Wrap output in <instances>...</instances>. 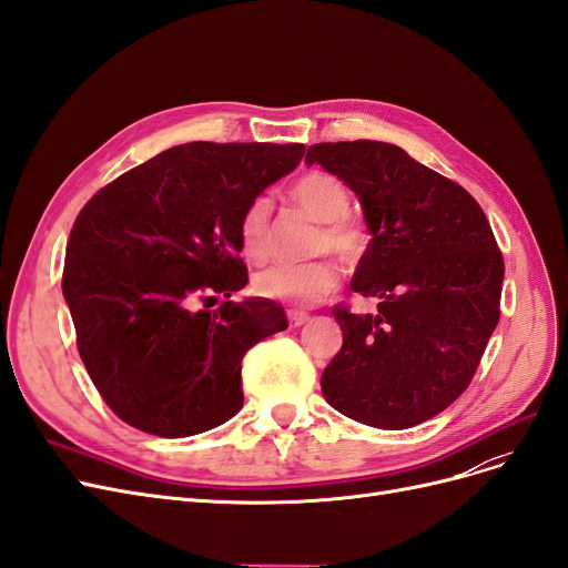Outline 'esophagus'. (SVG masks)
Returning a JSON list of instances; mask_svg holds the SVG:
<instances>
[{"label":"esophagus","mask_w":568,"mask_h":568,"mask_svg":"<svg viewBox=\"0 0 568 568\" xmlns=\"http://www.w3.org/2000/svg\"><path fill=\"white\" fill-rule=\"evenodd\" d=\"M287 321L292 327H302L308 321V313L306 311H297V308H290L287 311Z\"/></svg>","instance_id":"esophagus-1"}]
</instances>
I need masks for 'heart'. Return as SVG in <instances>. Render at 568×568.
<instances>
[{
	"label": "heart",
	"mask_w": 568,
	"mask_h": 568,
	"mask_svg": "<svg viewBox=\"0 0 568 568\" xmlns=\"http://www.w3.org/2000/svg\"><path fill=\"white\" fill-rule=\"evenodd\" d=\"M306 215L323 224L318 250H329L344 264H355L367 250V231L348 217L351 196L339 178L313 171L300 178L290 189ZM241 247L252 262H264L271 252V199L257 196L252 201L239 224ZM339 273L329 260H313L304 264H273L260 271L252 287L260 297L295 306L318 304L337 287Z\"/></svg>",
	"instance_id": "heart-1"
}]
</instances>
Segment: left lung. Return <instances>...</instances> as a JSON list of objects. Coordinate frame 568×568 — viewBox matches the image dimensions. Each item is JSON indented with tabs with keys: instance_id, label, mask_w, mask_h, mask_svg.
I'll list each match as a JSON object with an SVG mask.
<instances>
[{
	"instance_id": "obj_1",
	"label": "left lung",
	"mask_w": 568,
	"mask_h": 568,
	"mask_svg": "<svg viewBox=\"0 0 568 568\" xmlns=\"http://www.w3.org/2000/svg\"><path fill=\"white\" fill-rule=\"evenodd\" d=\"M363 205L369 245L353 292L376 313L334 308L344 344L325 367V400L353 422L403 430L464 393L498 325L503 255L464 186L388 142L311 144Z\"/></svg>"
}]
</instances>
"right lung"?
Listing matches in <instances>:
<instances>
[{
    "label": "right lung",
    "mask_w": 568,
    "mask_h": 568,
    "mask_svg": "<svg viewBox=\"0 0 568 568\" xmlns=\"http://www.w3.org/2000/svg\"><path fill=\"white\" fill-rule=\"evenodd\" d=\"M306 146L186 142L123 173L83 205L68 241L62 295L102 400L138 430L189 437L243 407L241 363L287 327L281 304L247 297L239 224Z\"/></svg>",
    "instance_id": "add662e5"
}]
</instances>
